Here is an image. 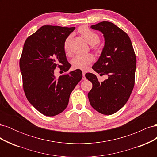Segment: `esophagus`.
<instances>
[{"label":"esophagus","instance_id":"34e87169","mask_svg":"<svg viewBox=\"0 0 157 157\" xmlns=\"http://www.w3.org/2000/svg\"><path fill=\"white\" fill-rule=\"evenodd\" d=\"M82 80H86V77H85V72L82 71Z\"/></svg>","mask_w":157,"mask_h":157}]
</instances>
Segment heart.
I'll use <instances>...</instances> for the list:
<instances>
[{"instance_id":"1","label":"heart","mask_w":157,"mask_h":157,"mask_svg":"<svg viewBox=\"0 0 157 157\" xmlns=\"http://www.w3.org/2000/svg\"><path fill=\"white\" fill-rule=\"evenodd\" d=\"M79 33L84 38L90 45H95L98 44L100 40V38L97 33L89 29L86 27H81L79 29ZM71 36L66 38L63 44V50L66 54L69 53V42ZM93 61V56L91 54L86 55H77L74 56L71 60V64L73 69H86L89 64Z\"/></svg>"}]
</instances>
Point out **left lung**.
<instances>
[{"instance_id":"left-lung-1","label":"left lung","mask_w":157,"mask_h":157,"mask_svg":"<svg viewBox=\"0 0 157 157\" xmlns=\"http://www.w3.org/2000/svg\"><path fill=\"white\" fill-rule=\"evenodd\" d=\"M90 27L100 31L105 40L101 55L92 69L108 78L99 82L96 75H85L92 83L88 97L95 110L112 115L124 107L134 88L136 55L130 37L114 23L102 21Z\"/></svg>"}]
</instances>
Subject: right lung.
<instances>
[{
	"mask_svg": "<svg viewBox=\"0 0 157 157\" xmlns=\"http://www.w3.org/2000/svg\"><path fill=\"white\" fill-rule=\"evenodd\" d=\"M75 27L44 25L26 39L20 60L23 90L28 101L44 115L53 117L67 107L71 93L82 79L76 69L56 79L57 67H71L63 44Z\"/></svg>",
	"mask_w": 157,
	"mask_h": 157,
	"instance_id": "1",
	"label": "right lung"
}]
</instances>
